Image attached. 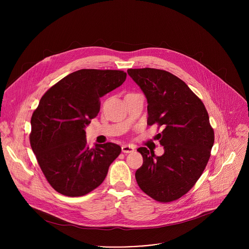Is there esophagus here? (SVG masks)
Listing matches in <instances>:
<instances>
[{"label": "esophagus", "mask_w": 249, "mask_h": 249, "mask_svg": "<svg viewBox=\"0 0 249 249\" xmlns=\"http://www.w3.org/2000/svg\"><path fill=\"white\" fill-rule=\"evenodd\" d=\"M122 152L124 154H129V153H133L135 150V146L133 145H123L122 146Z\"/></svg>", "instance_id": "esophagus-1"}]
</instances>
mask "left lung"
Returning <instances> with one entry per match:
<instances>
[{"label": "left lung", "instance_id": "8db88e82", "mask_svg": "<svg viewBox=\"0 0 249 249\" xmlns=\"http://www.w3.org/2000/svg\"><path fill=\"white\" fill-rule=\"evenodd\" d=\"M128 75L148 99V125L162 127L158 134L164 154L141 147L143 165L135 177L139 187L161 203L185 195L203 173L215 135L202 100L179 78L164 70L129 69Z\"/></svg>", "mask_w": 249, "mask_h": 249}]
</instances>
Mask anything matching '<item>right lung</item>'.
<instances>
[{"mask_svg": "<svg viewBox=\"0 0 249 249\" xmlns=\"http://www.w3.org/2000/svg\"><path fill=\"white\" fill-rule=\"evenodd\" d=\"M126 76L119 70L76 71L51 87L33 111L30 146L48 183L60 194L91 192L120 155L114 143L89 149L85 128L100 110L99 98L120 87Z\"/></svg>", "mask_w": 249, "mask_h": 249, "instance_id": "obj_1", "label": "right lung"}]
</instances>
